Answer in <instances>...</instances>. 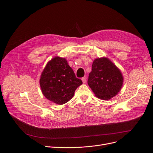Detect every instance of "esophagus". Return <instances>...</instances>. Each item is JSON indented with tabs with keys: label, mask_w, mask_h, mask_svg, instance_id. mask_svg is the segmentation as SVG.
<instances>
[{
	"label": "esophagus",
	"mask_w": 153,
	"mask_h": 153,
	"mask_svg": "<svg viewBox=\"0 0 153 153\" xmlns=\"http://www.w3.org/2000/svg\"><path fill=\"white\" fill-rule=\"evenodd\" d=\"M82 82L84 83V84H85V83L86 82V78L85 77H83V78H82Z\"/></svg>",
	"instance_id": "1"
}]
</instances>
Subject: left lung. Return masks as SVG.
<instances>
[{
    "label": "left lung",
    "mask_w": 153,
    "mask_h": 153,
    "mask_svg": "<svg viewBox=\"0 0 153 153\" xmlns=\"http://www.w3.org/2000/svg\"><path fill=\"white\" fill-rule=\"evenodd\" d=\"M123 82L121 72L108 59L98 58L93 61L87 83L98 98H112L121 90Z\"/></svg>",
    "instance_id": "8db88e82"
}]
</instances>
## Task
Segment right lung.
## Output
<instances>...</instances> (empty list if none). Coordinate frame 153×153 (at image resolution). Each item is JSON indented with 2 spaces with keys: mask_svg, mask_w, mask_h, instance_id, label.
<instances>
[{
  "mask_svg": "<svg viewBox=\"0 0 153 153\" xmlns=\"http://www.w3.org/2000/svg\"><path fill=\"white\" fill-rule=\"evenodd\" d=\"M39 83L46 98L56 104L63 105L73 98L82 81L76 77L66 59L56 57L47 63Z\"/></svg>",
  "mask_w": 153,
  "mask_h": 153,
  "instance_id": "right-lung-1",
  "label": "right lung"
}]
</instances>
